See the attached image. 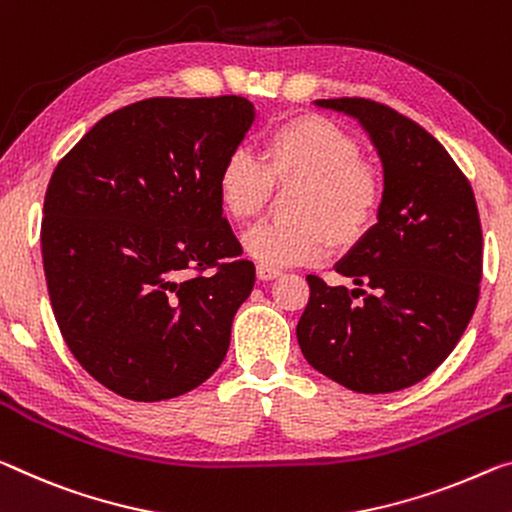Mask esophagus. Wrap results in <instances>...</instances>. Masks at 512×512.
Segmentation results:
<instances>
[{"label": "esophagus", "instance_id": "obj_1", "mask_svg": "<svg viewBox=\"0 0 512 512\" xmlns=\"http://www.w3.org/2000/svg\"><path fill=\"white\" fill-rule=\"evenodd\" d=\"M280 275V271L278 269H269V266H262L259 264L257 266V278L259 280H264V282H269V280H275Z\"/></svg>", "mask_w": 512, "mask_h": 512}]
</instances>
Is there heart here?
Segmentation results:
<instances>
[{
  "label": "heart",
  "mask_w": 512,
  "mask_h": 512,
  "mask_svg": "<svg viewBox=\"0 0 512 512\" xmlns=\"http://www.w3.org/2000/svg\"><path fill=\"white\" fill-rule=\"evenodd\" d=\"M275 186H296L294 223H264L243 234V253L257 264H314L328 255L330 239L353 246L376 223L383 207V173L362 159L360 143L330 118L305 113L271 129L262 161L232 150L216 177L218 202L234 223L262 214Z\"/></svg>",
  "instance_id": "b5f03b06"
}]
</instances>
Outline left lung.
<instances>
[{"label": "left lung", "mask_w": 512, "mask_h": 512, "mask_svg": "<svg viewBox=\"0 0 512 512\" xmlns=\"http://www.w3.org/2000/svg\"><path fill=\"white\" fill-rule=\"evenodd\" d=\"M314 104L369 134L385 196L376 225L335 264L355 287L307 275L296 337L305 360L335 383L396 392L440 367L472 321L483 273L474 191L442 143L399 111L364 97Z\"/></svg>", "instance_id": "8db88e82"}]
</instances>
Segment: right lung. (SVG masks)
<instances>
[{"mask_svg": "<svg viewBox=\"0 0 512 512\" xmlns=\"http://www.w3.org/2000/svg\"><path fill=\"white\" fill-rule=\"evenodd\" d=\"M255 116L237 95L152 97L54 168L40 227L52 310L81 367L125 399L191 392L230 348L255 266L237 259L216 177Z\"/></svg>", "mask_w": 512, "mask_h": 512, "instance_id": "obj_1", "label": "right lung"}]
</instances>
